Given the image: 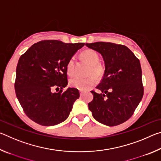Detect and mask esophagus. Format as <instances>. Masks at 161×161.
<instances>
[{
    "label": "esophagus",
    "instance_id": "esophagus-1",
    "mask_svg": "<svg viewBox=\"0 0 161 161\" xmlns=\"http://www.w3.org/2000/svg\"><path fill=\"white\" fill-rule=\"evenodd\" d=\"M80 95H81V96H82L83 94H84V91H82V90H80Z\"/></svg>",
    "mask_w": 161,
    "mask_h": 161
}]
</instances>
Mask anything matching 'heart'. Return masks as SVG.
<instances>
[{
  "label": "heart",
  "mask_w": 161,
  "mask_h": 161,
  "mask_svg": "<svg viewBox=\"0 0 161 161\" xmlns=\"http://www.w3.org/2000/svg\"><path fill=\"white\" fill-rule=\"evenodd\" d=\"M80 57L84 62L90 65L89 70V75L92 74L97 77H100L103 75V67L99 62V57L96 51L91 49L85 50L80 54ZM74 58H71L67 64V72L70 76L74 75ZM94 76L92 75L86 79L74 77L71 79L69 84L75 88L79 89L80 90H86L96 84L97 79Z\"/></svg>",
  "instance_id": "b5f03b06"
}]
</instances>
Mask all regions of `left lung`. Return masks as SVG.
<instances>
[{"label":"left lung","instance_id":"left-lung-1","mask_svg":"<svg viewBox=\"0 0 161 161\" xmlns=\"http://www.w3.org/2000/svg\"><path fill=\"white\" fill-rule=\"evenodd\" d=\"M101 54L104 62L103 79L91 92L94 99L89 109L99 123L114 126L126 121L133 115L143 96L140 61L126 46L111 42L86 43Z\"/></svg>","mask_w":161,"mask_h":161}]
</instances>
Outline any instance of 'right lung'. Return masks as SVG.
I'll return each instance as SVG.
<instances>
[{"label":"right lung","instance_id":"1","mask_svg":"<svg viewBox=\"0 0 161 161\" xmlns=\"http://www.w3.org/2000/svg\"><path fill=\"white\" fill-rule=\"evenodd\" d=\"M84 45L44 40L32 45L19 59L16 97L26 115L37 124L55 126L69 116L80 92L71 87L62 92L68 84L67 64Z\"/></svg>","mask_w":161,"mask_h":161}]
</instances>
